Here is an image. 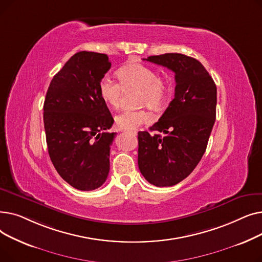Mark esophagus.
<instances>
[{"instance_id":"1","label":"esophagus","mask_w":262,"mask_h":262,"mask_svg":"<svg viewBox=\"0 0 262 262\" xmlns=\"http://www.w3.org/2000/svg\"><path fill=\"white\" fill-rule=\"evenodd\" d=\"M132 135H134V136H136L137 135V132L136 130H134V132H129Z\"/></svg>"}]
</instances>
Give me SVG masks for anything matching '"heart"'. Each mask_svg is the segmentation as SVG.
I'll return each mask as SVG.
<instances>
[{"label": "heart", "mask_w": 262, "mask_h": 262, "mask_svg": "<svg viewBox=\"0 0 262 262\" xmlns=\"http://www.w3.org/2000/svg\"><path fill=\"white\" fill-rule=\"evenodd\" d=\"M118 77L123 88H138L141 90L140 102L142 105L159 108L164 104L167 98L166 84L152 68L142 63L128 64L120 69ZM122 86L109 76H104L100 80V95L109 107L116 109L121 105ZM152 121V114L145 109L123 110L116 117L118 125L126 130H135L142 124Z\"/></svg>", "instance_id": "1"}]
</instances>
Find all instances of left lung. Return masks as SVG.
<instances>
[{"label":"left lung","instance_id":"obj_1","mask_svg":"<svg viewBox=\"0 0 262 262\" xmlns=\"http://www.w3.org/2000/svg\"><path fill=\"white\" fill-rule=\"evenodd\" d=\"M147 61L175 73V95L160 119L138 133V166L156 187L178 184L202 159L215 121L216 86L204 66L184 54L149 56Z\"/></svg>","mask_w":262,"mask_h":262}]
</instances>
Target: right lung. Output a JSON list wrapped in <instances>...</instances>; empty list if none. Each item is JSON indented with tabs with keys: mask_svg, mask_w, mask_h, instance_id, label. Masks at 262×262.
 Returning <instances> with one entry per match:
<instances>
[{
	"mask_svg": "<svg viewBox=\"0 0 262 262\" xmlns=\"http://www.w3.org/2000/svg\"><path fill=\"white\" fill-rule=\"evenodd\" d=\"M110 67L106 54L78 52L53 77L46 95L50 158L62 180L81 191L101 187L109 173L110 145L117 133L106 132L114 118L99 84Z\"/></svg>",
	"mask_w": 262,
	"mask_h": 262,
	"instance_id": "1",
	"label": "right lung"
}]
</instances>
